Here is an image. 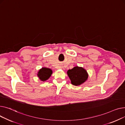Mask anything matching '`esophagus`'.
<instances>
[{"label": "esophagus", "instance_id": "1", "mask_svg": "<svg viewBox=\"0 0 125 125\" xmlns=\"http://www.w3.org/2000/svg\"><path fill=\"white\" fill-rule=\"evenodd\" d=\"M60 69H63V68H62V67H60Z\"/></svg>", "mask_w": 125, "mask_h": 125}]
</instances>
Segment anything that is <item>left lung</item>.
I'll list each match as a JSON object with an SVG mask.
<instances>
[{"mask_svg":"<svg viewBox=\"0 0 125 125\" xmlns=\"http://www.w3.org/2000/svg\"><path fill=\"white\" fill-rule=\"evenodd\" d=\"M67 74L71 80V84L74 86H79L85 82L88 78L87 71L82 67H76L67 71Z\"/></svg>","mask_w":125,"mask_h":125,"instance_id":"left-lung-1","label":"left lung"}]
</instances>
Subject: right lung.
<instances>
[{"label":"right lung","mask_w":125,"mask_h":125,"mask_svg":"<svg viewBox=\"0 0 125 125\" xmlns=\"http://www.w3.org/2000/svg\"><path fill=\"white\" fill-rule=\"evenodd\" d=\"M52 74V71L49 68L43 67L39 70L37 73V76L43 82L47 80Z\"/></svg>","instance_id":"obj_1"}]
</instances>
